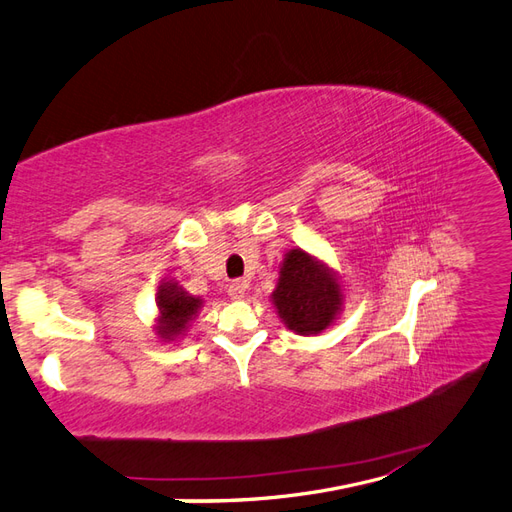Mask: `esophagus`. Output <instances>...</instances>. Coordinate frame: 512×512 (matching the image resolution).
Returning a JSON list of instances; mask_svg holds the SVG:
<instances>
[{
    "instance_id": "obj_1",
    "label": "esophagus",
    "mask_w": 512,
    "mask_h": 512,
    "mask_svg": "<svg viewBox=\"0 0 512 512\" xmlns=\"http://www.w3.org/2000/svg\"><path fill=\"white\" fill-rule=\"evenodd\" d=\"M246 283L244 281H233V283H229V287H227V292H229V296L233 298V300H240V298H244V294H246Z\"/></svg>"
}]
</instances>
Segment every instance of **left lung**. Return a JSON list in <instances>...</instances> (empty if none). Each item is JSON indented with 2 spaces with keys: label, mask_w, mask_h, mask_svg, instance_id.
<instances>
[{
  "label": "left lung",
  "mask_w": 512,
  "mask_h": 512,
  "mask_svg": "<svg viewBox=\"0 0 512 512\" xmlns=\"http://www.w3.org/2000/svg\"><path fill=\"white\" fill-rule=\"evenodd\" d=\"M342 287L322 261L300 248L285 255L272 303L281 320L298 335H318L342 311Z\"/></svg>",
  "instance_id": "left-lung-1"
}]
</instances>
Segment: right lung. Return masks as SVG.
Instances as JSON below:
<instances>
[{
    "label": "right lung",
    "instance_id": "add662e5",
    "mask_svg": "<svg viewBox=\"0 0 512 512\" xmlns=\"http://www.w3.org/2000/svg\"><path fill=\"white\" fill-rule=\"evenodd\" d=\"M203 300L199 296H190L183 287L177 283L168 281L157 292V307H160V318H157V335L164 339H175L186 331L190 320L196 316V311L201 309Z\"/></svg>",
    "mask_w": 512,
    "mask_h": 512
}]
</instances>
